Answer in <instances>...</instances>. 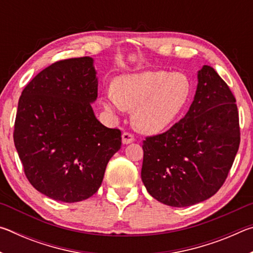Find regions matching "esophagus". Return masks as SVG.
Instances as JSON below:
<instances>
[{"label":"esophagus","mask_w":253,"mask_h":253,"mask_svg":"<svg viewBox=\"0 0 253 253\" xmlns=\"http://www.w3.org/2000/svg\"><path fill=\"white\" fill-rule=\"evenodd\" d=\"M135 140V137L130 132H123L122 135V142L124 145H127V144H130Z\"/></svg>","instance_id":"1"}]
</instances>
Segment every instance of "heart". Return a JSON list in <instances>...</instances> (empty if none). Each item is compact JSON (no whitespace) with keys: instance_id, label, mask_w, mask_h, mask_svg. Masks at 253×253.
<instances>
[{"instance_id":"heart-1","label":"heart","mask_w":253,"mask_h":253,"mask_svg":"<svg viewBox=\"0 0 253 253\" xmlns=\"http://www.w3.org/2000/svg\"><path fill=\"white\" fill-rule=\"evenodd\" d=\"M190 95V81L181 72L143 71L119 77L116 91H107L102 105L110 114L135 108L132 122L137 129L156 134L177 118Z\"/></svg>"}]
</instances>
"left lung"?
<instances>
[{
    "label": "left lung",
    "instance_id": "obj_1",
    "mask_svg": "<svg viewBox=\"0 0 253 253\" xmlns=\"http://www.w3.org/2000/svg\"><path fill=\"white\" fill-rule=\"evenodd\" d=\"M239 145L233 93L212 67L203 66L184 118L143 142L142 181L154 199L169 207L203 202L223 185Z\"/></svg>",
    "mask_w": 253,
    "mask_h": 253
}]
</instances>
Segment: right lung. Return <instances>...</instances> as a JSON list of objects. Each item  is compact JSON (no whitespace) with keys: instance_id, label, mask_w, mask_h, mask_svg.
<instances>
[{"instance_id":"right-lung-1","label":"right lung","mask_w":253,"mask_h":253,"mask_svg":"<svg viewBox=\"0 0 253 253\" xmlns=\"http://www.w3.org/2000/svg\"><path fill=\"white\" fill-rule=\"evenodd\" d=\"M90 57L57 61L39 72L19 99L13 139L25 176L48 198L74 203L100 187L122 132L93 114L98 79Z\"/></svg>"}]
</instances>
